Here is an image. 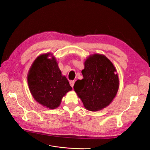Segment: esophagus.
I'll list each match as a JSON object with an SVG mask.
<instances>
[{"instance_id":"obj_1","label":"esophagus","mask_w":150,"mask_h":150,"mask_svg":"<svg viewBox=\"0 0 150 150\" xmlns=\"http://www.w3.org/2000/svg\"><path fill=\"white\" fill-rule=\"evenodd\" d=\"M74 81H71L70 82H69V83H70V85H71V86L72 88H73V86H74Z\"/></svg>"}]
</instances>
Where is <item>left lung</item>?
Instances as JSON below:
<instances>
[{
    "instance_id": "obj_1",
    "label": "left lung",
    "mask_w": 150,
    "mask_h": 150,
    "mask_svg": "<svg viewBox=\"0 0 150 150\" xmlns=\"http://www.w3.org/2000/svg\"><path fill=\"white\" fill-rule=\"evenodd\" d=\"M81 71L83 79L74 89L86 110L98 111L108 106L116 96L120 81L116 67L103 54H93L86 59Z\"/></svg>"
}]
</instances>
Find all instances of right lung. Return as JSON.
Masks as SVG:
<instances>
[{
  "label": "right lung",
  "mask_w": 150,
  "mask_h": 150,
  "mask_svg": "<svg viewBox=\"0 0 150 150\" xmlns=\"http://www.w3.org/2000/svg\"><path fill=\"white\" fill-rule=\"evenodd\" d=\"M28 83L35 100L50 110L59 106L62 98L72 90L51 53L41 54L34 60L28 72Z\"/></svg>",
  "instance_id": "right-lung-1"
}]
</instances>
